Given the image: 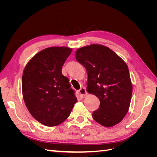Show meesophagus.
Here are the masks:
<instances>
[{
  "instance_id": "1",
  "label": "esophagus",
  "mask_w": 157,
  "mask_h": 157,
  "mask_svg": "<svg viewBox=\"0 0 157 157\" xmlns=\"http://www.w3.org/2000/svg\"><path fill=\"white\" fill-rule=\"evenodd\" d=\"M78 93H79L80 96L82 97V98H84L88 94L87 92H86V88H84V87L81 88L78 90Z\"/></svg>"
}]
</instances>
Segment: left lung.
Instances as JSON below:
<instances>
[{"instance_id": "obj_1", "label": "left lung", "mask_w": 157, "mask_h": 157, "mask_svg": "<svg viewBox=\"0 0 157 157\" xmlns=\"http://www.w3.org/2000/svg\"><path fill=\"white\" fill-rule=\"evenodd\" d=\"M75 56L86 69L87 92L100 101L92 114L94 121L105 127L117 124L129 109L132 94L127 65L113 50L100 44L80 48Z\"/></svg>"}]
</instances>
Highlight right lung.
I'll list each match as a JSON object with an SVG mask.
<instances>
[{"label": "right lung", "mask_w": 157, "mask_h": 157, "mask_svg": "<svg viewBox=\"0 0 157 157\" xmlns=\"http://www.w3.org/2000/svg\"><path fill=\"white\" fill-rule=\"evenodd\" d=\"M72 49L50 47L28 62L22 76V92L27 108L41 124L54 126L69 117L77 99L61 68Z\"/></svg>", "instance_id": "right-lung-1"}]
</instances>
